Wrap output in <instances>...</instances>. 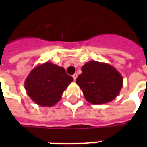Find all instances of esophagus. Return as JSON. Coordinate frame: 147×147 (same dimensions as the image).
Instances as JSON below:
<instances>
[{
	"mask_svg": "<svg viewBox=\"0 0 147 147\" xmlns=\"http://www.w3.org/2000/svg\"><path fill=\"white\" fill-rule=\"evenodd\" d=\"M77 76H78V75H77L76 73H75L73 75V76H72V77H73V79H74V80H76V78H77Z\"/></svg>",
	"mask_w": 147,
	"mask_h": 147,
	"instance_id": "esophagus-1",
	"label": "esophagus"
}]
</instances>
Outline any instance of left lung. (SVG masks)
<instances>
[{"label": "left lung", "mask_w": 147, "mask_h": 147, "mask_svg": "<svg viewBox=\"0 0 147 147\" xmlns=\"http://www.w3.org/2000/svg\"><path fill=\"white\" fill-rule=\"evenodd\" d=\"M76 82L87 102L104 104L113 101L119 94L123 78L111 65L90 61L82 67V74Z\"/></svg>", "instance_id": "obj_1"}]
</instances>
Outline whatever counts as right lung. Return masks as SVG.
<instances>
[{
    "instance_id": "right-lung-1",
    "label": "right lung",
    "mask_w": 147,
    "mask_h": 147,
    "mask_svg": "<svg viewBox=\"0 0 147 147\" xmlns=\"http://www.w3.org/2000/svg\"><path fill=\"white\" fill-rule=\"evenodd\" d=\"M73 78L64 67L46 62L35 67L25 81V89L34 102L52 106L60 101L62 94Z\"/></svg>"
}]
</instances>
